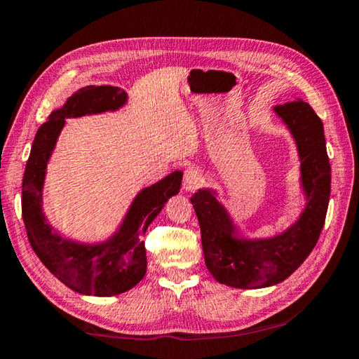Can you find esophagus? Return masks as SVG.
Instances as JSON below:
<instances>
[{"label": "esophagus", "mask_w": 359, "mask_h": 359, "mask_svg": "<svg viewBox=\"0 0 359 359\" xmlns=\"http://www.w3.org/2000/svg\"><path fill=\"white\" fill-rule=\"evenodd\" d=\"M203 184V174L196 166H188L184 172V190L196 191Z\"/></svg>", "instance_id": "obj_1"}]
</instances>
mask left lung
<instances>
[{"mask_svg": "<svg viewBox=\"0 0 359 359\" xmlns=\"http://www.w3.org/2000/svg\"><path fill=\"white\" fill-rule=\"evenodd\" d=\"M293 135L301 160V185L306 209L294 224L269 239H239L215 191L191 196L196 212L205 266L217 282L233 288H264L288 278L317 245L331 193V166L323 123L301 100L274 107Z\"/></svg>", "mask_w": 359, "mask_h": 359, "instance_id": "8db88e82", "label": "left lung"}]
</instances>
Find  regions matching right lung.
<instances>
[{
  "instance_id": "right-lung-1",
  "label": "right lung",
  "mask_w": 359,
  "mask_h": 359,
  "mask_svg": "<svg viewBox=\"0 0 359 359\" xmlns=\"http://www.w3.org/2000/svg\"><path fill=\"white\" fill-rule=\"evenodd\" d=\"M126 102V93L111 85H88L68 98L46 123L39 126L29 151L22 182V217L34 253L66 287L88 296H115L142 280L147 271L144 234L168 199L180 190L182 174L174 171L137 194L123 223L111 239L101 244H79L52 231L42 214L48 158L55 147L66 118L117 111Z\"/></svg>"
}]
</instances>
